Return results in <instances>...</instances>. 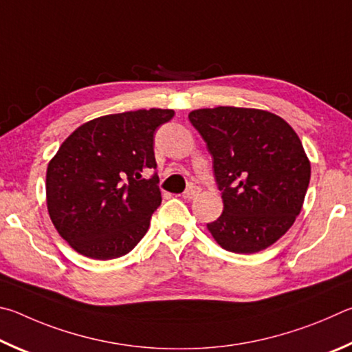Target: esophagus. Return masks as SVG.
<instances>
[{"instance_id": "34e87169", "label": "esophagus", "mask_w": 352, "mask_h": 352, "mask_svg": "<svg viewBox=\"0 0 352 352\" xmlns=\"http://www.w3.org/2000/svg\"><path fill=\"white\" fill-rule=\"evenodd\" d=\"M199 192H201V188L199 187H196V186H193V187H188L186 192H184V195H182V198L184 199H193L196 195H199Z\"/></svg>"}]
</instances>
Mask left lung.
<instances>
[{
  "label": "left lung",
  "mask_w": 352,
  "mask_h": 352,
  "mask_svg": "<svg viewBox=\"0 0 352 352\" xmlns=\"http://www.w3.org/2000/svg\"><path fill=\"white\" fill-rule=\"evenodd\" d=\"M188 119L212 154L224 202L208 232L235 254L267 249L292 227L309 186L311 164L297 133L254 108L195 109Z\"/></svg>",
  "instance_id": "obj_1"
}]
</instances>
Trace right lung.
Instances as JSON below:
<instances>
[{"instance_id":"1","label":"right lung","mask_w":352,"mask_h":352,"mask_svg":"<svg viewBox=\"0 0 352 352\" xmlns=\"http://www.w3.org/2000/svg\"><path fill=\"white\" fill-rule=\"evenodd\" d=\"M173 109L97 117L78 126L47 165L46 202L52 224L71 248L94 260L131 252L162 202L154 133Z\"/></svg>"}]
</instances>
